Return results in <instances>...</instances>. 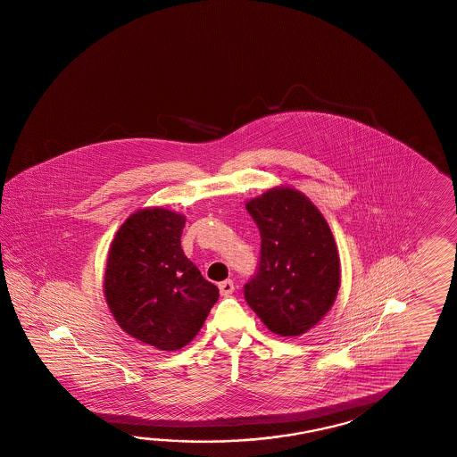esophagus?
I'll return each mask as SVG.
<instances>
[{
	"label": "esophagus",
	"mask_w": 457,
	"mask_h": 457,
	"mask_svg": "<svg viewBox=\"0 0 457 457\" xmlns=\"http://www.w3.org/2000/svg\"><path fill=\"white\" fill-rule=\"evenodd\" d=\"M233 291H235V283H233L231 279H226V281L220 283V293H221V296H231Z\"/></svg>",
	"instance_id": "obj_1"
}]
</instances>
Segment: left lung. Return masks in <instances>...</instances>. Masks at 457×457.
<instances>
[{"label":"left lung","mask_w":457,"mask_h":457,"mask_svg":"<svg viewBox=\"0 0 457 457\" xmlns=\"http://www.w3.org/2000/svg\"><path fill=\"white\" fill-rule=\"evenodd\" d=\"M246 210L260 229L261 254L245 299L272 333H308L339 289L333 233L308 197L291 187L271 189Z\"/></svg>","instance_id":"1"}]
</instances>
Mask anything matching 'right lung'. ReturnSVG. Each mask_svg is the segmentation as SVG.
I'll return each mask as SVG.
<instances>
[{
  "label": "right lung",
  "mask_w": 457,
  "mask_h": 457,
  "mask_svg": "<svg viewBox=\"0 0 457 457\" xmlns=\"http://www.w3.org/2000/svg\"><path fill=\"white\" fill-rule=\"evenodd\" d=\"M185 216L153 208L129 216L112 239L104 295L121 329L160 351L187 345L220 289L181 249Z\"/></svg>",
  "instance_id": "right-lung-1"
}]
</instances>
